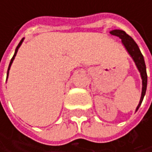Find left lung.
Wrapping results in <instances>:
<instances>
[{"mask_svg": "<svg viewBox=\"0 0 152 152\" xmlns=\"http://www.w3.org/2000/svg\"><path fill=\"white\" fill-rule=\"evenodd\" d=\"M110 33L112 35L117 36L121 39V42L123 44V46H125V48L127 49L128 53L130 54V56L132 57L133 61H135L136 65H137V69L140 72V75L142 77V96L140 99V102L138 104L137 107V110L140 107L142 99L144 98L145 92H146V88H147V73H146V66H145V62H144V59L143 56L139 49V47L137 46V44L135 42V40L129 36L124 31L121 30H113L110 31Z\"/></svg>", "mask_w": 152, "mask_h": 152, "instance_id": "obj_1", "label": "left lung"}]
</instances>
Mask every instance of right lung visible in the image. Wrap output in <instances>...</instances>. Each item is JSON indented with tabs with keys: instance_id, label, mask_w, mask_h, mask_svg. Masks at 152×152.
Instances as JSON below:
<instances>
[{
	"instance_id": "add662e5",
	"label": "right lung",
	"mask_w": 152,
	"mask_h": 152,
	"mask_svg": "<svg viewBox=\"0 0 152 152\" xmlns=\"http://www.w3.org/2000/svg\"><path fill=\"white\" fill-rule=\"evenodd\" d=\"M23 39H22V40L19 42V44H18V46H16V48H15V53H14V55H13V57H12V59H11V61H10V65H9V69H8V72H7V78H8V76H9V71H10V67H11V64H12V62H13V61H14V59H15V55H16V53H17V51H18V48L20 47V46L22 45V43H23Z\"/></svg>"
}]
</instances>
